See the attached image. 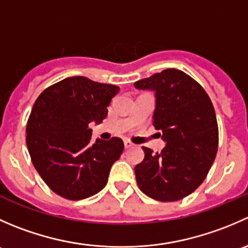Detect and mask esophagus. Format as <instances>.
<instances>
[{
    "label": "esophagus",
    "instance_id": "1",
    "mask_svg": "<svg viewBox=\"0 0 248 248\" xmlns=\"http://www.w3.org/2000/svg\"><path fill=\"white\" fill-rule=\"evenodd\" d=\"M133 146V144H132L131 141H128V140H124V149H129V147Z\"/></svg>",
    "mask_w": 248,
    "mask_h": 248
}]
</instances>
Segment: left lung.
Segmentation results:
<instances>
[{
	"instance_id": "8db88e82",
	"label": "left lung",
	"mask_w": 248,
	"mask_h": 248,
	"mask_svg": "<svg viewBox=\"0 0 248 248\" xmlns=\"http://www.w3.org/2000/svg\"><path fill=\"white\" fill-rule=\"evenodd\" d=\"M134 86L155 91L154 126L167 142L156 154L142 146L145 157L134 168L138 186L156 201H180L201 186L216 157L218 126L212 102L193 78L174 68Z\"/></svg>"
}]
</instances>
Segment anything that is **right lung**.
<instances>
[{"instance_id": "obj_1", "label": "right lung", "mask_w": 248, "mask_h": 248, "mask_svg": "<svg viewBox=\"0 0 248 248\" xmlns=\"http://www.w3.org/2000/svg\"><path fill=\"white\" fill-rule=\"evenodd\" d=\"M119 90L71 77L47 87L34 102L26 126L27 149L36 170L59 196L81 201L106 187L124 141L114 137L92 144L89 124L106 119Z\"/></svg>"}]
</instances>
